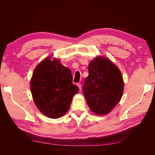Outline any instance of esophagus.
Masks as SVG:
<instances>
[{
  "mask_svg": "<svg viewBox=\"0 0 155 155\" xmlns=\"http://www.w3.org/2000/svg\"><path fill=\"white\" fill-rule=\"evenodd\" d=\"M77 86L78 87V88H79V91H81V83H78L77 84Z\"/></svg>",
  "mask_w": 155,
  "mask_h": 155,
  "instance_id": "obj_1",
  "label": "esophagus"
}]
</instances>
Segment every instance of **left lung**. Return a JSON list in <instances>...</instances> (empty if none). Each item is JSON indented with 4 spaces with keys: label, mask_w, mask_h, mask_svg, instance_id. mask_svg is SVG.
Wrapping results in <instances>:
<instances>
[{
    "label": "left lung",
    "mask_w": 155,
    "mask_h": 155,
    "mask_svg": "<svg viewBox=\"0 0 155 155\" xmlns=\"http://www.w3.org/2000/svg\"><path fill=\"white\" fill-rule=\"evenodd\" d=\"M83 92L92 112L107 114L118 104L123 95L124 83L120 70L106 58L98 56L88 64Z\"/></svg>",
    "instance_id": "1"
}]
</instances>
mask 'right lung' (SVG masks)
<instances>
[{
  "label": "right lung",
  "instance_id": "obj_1",
  "mask_svg": "<svg viewBox=\"0 0 155 155\" xmlns=\"http://www.w3.org/2000/svg\"><path fill=\"white\" fill-rule=\"evenodd\" d=\"M45 58L33 72L30 89L33 100L41 113L59 118L68 110L79 88L72 83L71 70L57 59Z\"/></svg>",
  "mask_w": 155,
  "mask_h": 155
}]
</instances>
